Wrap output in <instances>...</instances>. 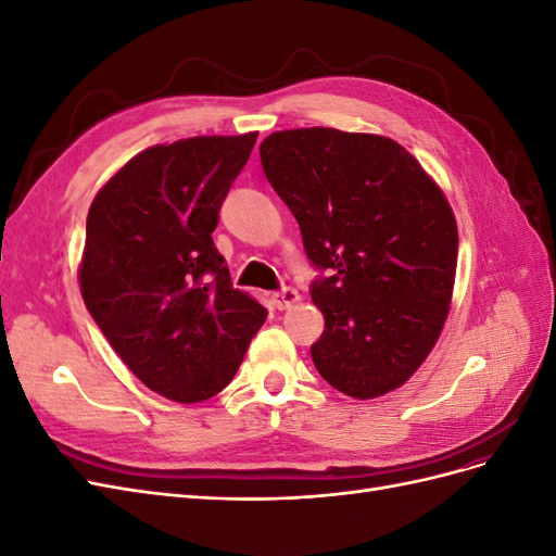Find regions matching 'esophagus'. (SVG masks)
<instances>
[{"label": "esophagus", "mask_w": 556, "mask_h": 556, "mask_svg": "<svg viewBox=\"0 0 556 556\" xmlns=\"http://www.w3.org/2000/svg\"><path fill=\"white\" fill-rule=\"evenodd\" d=\"M271 301H274V306H276L278 311H285V308H290L292 304H296V301H299V292H296L294 288H282V290H278V292L271 294Z\"/></svg>", "instance_id": "esophagus-1"}]
</instances>
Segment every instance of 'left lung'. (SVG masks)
Listing matches in <instances>:
<instances>
[{
    "mask_svg": "<svg viewBox=\"0 0 556 556\" xmlns=\"http://www.w3.org/2000/svg\"><path fill=\"white\" fill-rule=\"evenodd\" d=\"M260 157L323 271L311 282L325 315L311 345L319 376L355 399L396 390L427 359L450 308L459 237L439 185L376 134L276 131Z\"/></svg>",
    "mask_w": 556,
    "mask_h": 556,
    "instance_id": "8db88e82",
    "label": "left lung"
}]
</instances>
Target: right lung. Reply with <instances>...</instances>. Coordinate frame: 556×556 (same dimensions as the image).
Here are the masks:
<instances>
[{"instance_id": "add662e5", "label": "right lung", "mask_w": 556, "mask_h": 556, "mask_svg": "<svg viewBox=\"0 0 556 556\" xmlns=\"http://www.w3.org/2000/svg\"><path fill=\"white\" fill-rule=\"evenodd\" d=\"M255 141L250 131L148 148L88 213L83 301L131 374L172 401L225 390L268 313L233 290L211 237Z\"/></svg>"}]
</instances>
